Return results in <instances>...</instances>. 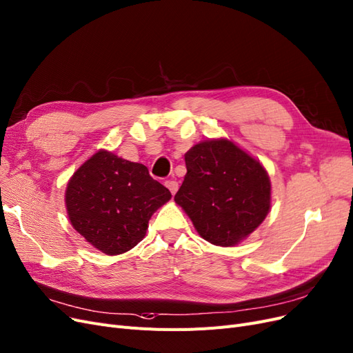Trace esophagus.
I'll use <instances>...</instances> for the list:
<instances>
[{"instance_id":"obj_1","label":"esophagus","mask_w":353,"mask_h":353,"mask_svg":"<svg viewBox=\"0 0 353 353\" xmlns=\"http://www.w3.org/2000/svg\"><path fill=\"white\" fill-rule=\"evenodd\" d=\"M165 188L174 194V193L177 192V189H179V183H177L176 180H167V181H165Z\"/></svg>"}]
</instances>
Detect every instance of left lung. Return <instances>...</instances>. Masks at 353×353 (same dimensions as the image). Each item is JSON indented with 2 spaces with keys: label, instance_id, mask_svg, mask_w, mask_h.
<instances>
[{
  "label": "left lung",
  "instance_id": "left-lung-1",
  "mask_svg": "<svg viewBox=\"0 0 353 353\" xmlns=\"http://www.w3.org/2000/svg\"><path fill=\"white\" fill-rule=\"evenodd\" d=\"M188 173L174 201L199 236L216 245H234L249 236L270 208L266 170L231 141H205L185 155Z\"/></svg>",
  "mask_w": 353,
  "mask_h": 353
}]
</instances>
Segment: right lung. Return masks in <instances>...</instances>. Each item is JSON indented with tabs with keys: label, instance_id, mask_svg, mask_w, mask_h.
I'll return each instance as SVG.
<instances>
[{
	"label": "right lung",
	"instance_id": "right-lung-1",
	"mask_svg": "<svg viewBox=\"0 0 353 353\" xmlns=\"http://www.w3.org/2000/svg\"><path fill=\"white\" fill-rule=\"evenodd\" d=\"M170 198L172 193L145 165L108 151H99L78 168L65 193L72 227L110 256L145 237L151 215Z\"/></svg>",
	"mask_w": 353,
	"mask_h": 353
}]
</instances>
